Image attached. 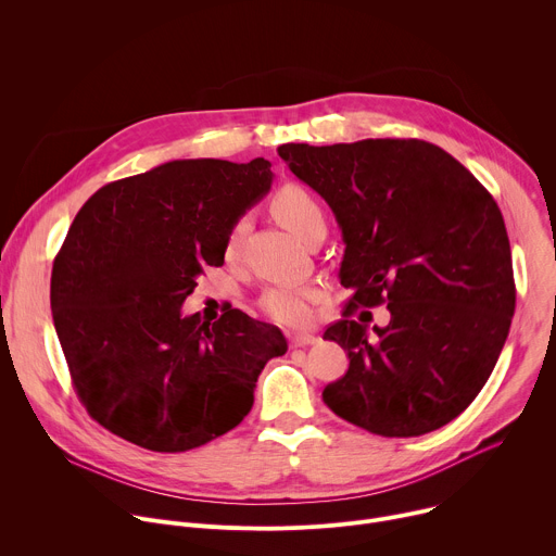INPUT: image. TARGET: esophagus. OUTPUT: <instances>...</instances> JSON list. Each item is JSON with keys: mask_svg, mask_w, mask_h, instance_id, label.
Here are the masks:
<instances>
[{"mask_svg": "<svg viewBox=\"0 0 556 556\" xmlns=\"http://www.w3.org/2000/svg\"><path fill=\"white\" fill-rule=\"evenodd\" d=\"M288 341H290V348H307V345L316 343V337L314 334H290Z\"/></svg>", "mask_w": 556, "mask_h": 556, "instance_id": "1", "label": "esophagus"}]
</instances>
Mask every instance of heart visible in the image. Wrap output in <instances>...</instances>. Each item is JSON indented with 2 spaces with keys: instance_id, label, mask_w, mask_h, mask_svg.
<instances>
[{
  "instance_id": "heart-1",
  "label": "heart",
  "mask_w": 556,
  "mask_h": 556,
  "mask_svg": "<svg viewBox=\"0 0 556 556\" xmlns=\"http://www.w3.org/2000/svg\"><path fill=\"white\" fill-rule=\"evenodd\" d=\"M273 213L277 219L296 237H301L307 226L316 219H321V206L316 202L305 189L301 187H283L275 200H273ZM247 228V219H237L228 235H226V244L224 253L226 257H232L237 253V247H240V240ZM319 299V290L314 286H277L270 288L262 296V309L266 316H270L273 321L283 324V326H303L309 321L312 316V305Z\"/></svg>"
}]
</instances>
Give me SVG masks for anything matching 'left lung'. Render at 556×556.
<instances>
[{
    "label": "left lung",
    "mask_w": 556,
    "mask_h": 556,
    "mask_svg": "<svg viewBox=\"0 0 556 556\" xmlns=\"http://www.w3.org/2000/svg\"><path fill=\"white\" fill-rule=\"evenodd\" d=\"M277 151L330 204L345 242L339 277L354 294L324 339L348 352L350 369L324 403L384 438L448 425L486 384L515 314L497 202L451 153L416 138ZM380 302L392 314L384 329L346 319Z\"/></svg>",
    "instance_id": "left-lung-1"
}]
</instances>
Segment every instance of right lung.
<instances>
[{"label": "right lung", "instance_id": "obj_1", "mask_svg": "<svg viewBox=\"0 0 556 556\" xmlns=\"http://www.w3.org/2000/svg\"><path fill=\"white\" fill-rule=\"evenodd\" d=\"M270 185L264 157L172 161L105 185L76 213L52 266V319L78 399L114 435L182 453L251 412L286 337L242 309L211 324L182 303Z\"/></svg>", "mask_w": 556, "mask_h": 556}]
</instances>
